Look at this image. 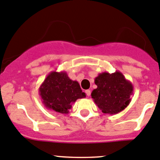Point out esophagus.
<instances>
[{
  "instance_id": "obj_1",
  "label": "esophagus",
  "mask_w": 160,
  "mask_h": 160,
  "mask_svg": "<svg viewBox=\"0 0 160 160\" xmlns=\"http://www.w3.org/2000/svg\"><path fill=\"white\" fill-rule=\"evenodd\" d=\"M85 93H86L87 96H88V97H89L90 95V93H91V92H90V90H87L86 91H85Z\"/></svg>"
}]
</instances>
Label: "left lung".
<instances>
[{
	"label": "left lung",
	"mask_w": 160,
	"mask_h": 160,
	"mask_svg": "<svg viewBox=\"0 0 160 160\" xmlns=\"http://www.w3.org/2000/svg\"><path fill=\"white\" fill-rule=\"evenodd\" d=\"M94 83L98 88L92 91L91 97L104 114H118L130 104L133 85L120 71L101 72L94 79Z\"/></svg>",
	"instance_id": "8db88e82"
}]
</instances>
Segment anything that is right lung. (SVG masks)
<instances>
[{
	"label": "right lung",
	"mask_w": 160,
	"mask_h": 160,
	"mask_svg": "<svg viewBox=\"0 0 160 160\" xmlns=\"http://www.w3.org/2000/svg\"><path fill=\"white\" fill-rule=\"evenodd\" d=\"M38 93L46 108L61 114H68L77 99L86 98L78 82L70 80L65 71L49 72Z\"/></svg>",
	"instance_id": "obj_1"
}]
</instances>
